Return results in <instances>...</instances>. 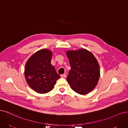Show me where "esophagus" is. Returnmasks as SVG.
Returning <instances> with one entry per match:
<instances>
[{"mask_svg":"<svg viewBox=\"0 0 128 128\" xmlns=\"http://www.w3.org/2000/svg\"><path fill=\"white\" fill-rule=\"evenodd\" d=\"M66 74H62L61 75V77H62V78H66Z\"/></svg>","mask_w":128,"mask_h":128,"instance_id":"34e87169","label":"esophagus"}]
</instances>
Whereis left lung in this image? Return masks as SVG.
I'll use <instances>...</instances> for the list:
<instances>
[{
    "label": "left lung",
    "instance_id": "1",
    "mask_svg": "<svg viewBox=\"0 0 128 128\" xmlns=\"http://www.w3.org/2000/svg\"><path fill=\"white\" fill-rule=\"evenodd\" d=\"M71 69L67 80L72 90L80 94L93 90L99 79V65L94 56L86 49L67 51Z\"/></svg>",
    "mask_w": 128,
    "mask_h": 128
}]
</instances>
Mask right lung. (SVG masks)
Wrapping results in <instances>:
<instances>
[{
  "mask_svg": "<svg viewBox=\"0 0 128 128\" xmlns=\"http://www.w3.org/2000/svg\"><path fill=\"white\" fill-rule=\"evenodd\" d=\"M52 52L42 49L34 53L26 64L24 75L27 83L39 94L51 91L60 78L55 68L51 64Z\"/></svg>",
  "mask_w": 128,
  "mask_h": 128,
  "instance_id": "1",
  "label": "right lung"
}]
</instances>
